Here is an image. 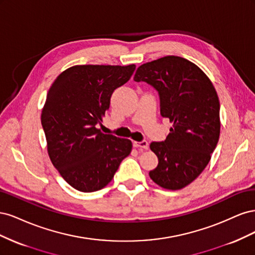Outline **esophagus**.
I'll list each match as a JSON object with an SVG mask.
<instances>
[{
    "mask_svg": "<svg viewBox=\"0 0 255 255\" xmlns=\"http://www.w3.org/2000/svg\"><path fill=\"white\" fill-rule=\"evenodd\" d=\"M133 145L135 148H141V149H148L149 148V143L146 140H142V141H134Z\"/></svg>",
    "mask_w": 255,
    "mask_h": 255,
    "instance_id": "esophagus-1",
    "label": "esophagus"
}]
</instances>
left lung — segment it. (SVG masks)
Here are the masks:
<instances>
[{"mask_svg": "<svg viewBox=\"0 0 255 255\" xmlns=\"http://www.w3.org/2000/svg\"><path fill=\"white\" fill-rule=\"evenodd\" d=\"M134 81L148 83L158 91L160 115L172 123L164 141L150 144L158 165L149 175L165 189H182L201 174L217 145V92L197 65L173 55L138 67Z\"/></svg>", "mask_w": 255, "mask_h": 255, "instance_id": "1", "label": "left lung"}]
</instances>
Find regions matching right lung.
Listing matches in <instances>:
<instances>
[{
    "label": "right lung",
    "mask_w": 255,
    "mask_h": 255,
    "mask_svg": "<svg viewBox=\"0 0 255 255\" xmlns=\"http://www.w3.org/2000/svg\"><path fill=\"white\" fill-rule=\"evenodd\" d=\"M135 65L73 66L49 89L41 114L48 153L64 180L92 192L109 184L132 151V141L104 134L101 126L115 89L126 84Z\"/></svg>",
    "instance_id": "obj_1"
}]
</instances>
